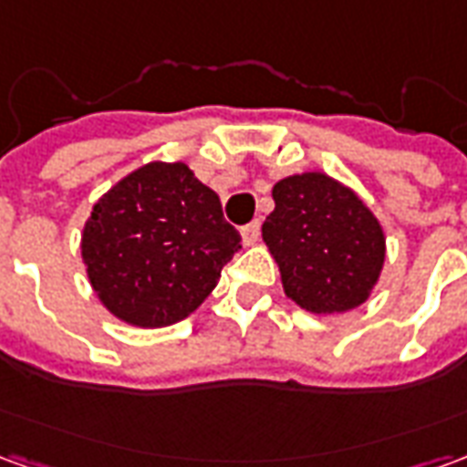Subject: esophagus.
Masks as SVG:
<instances>
[{"label": "esophagus", "mask_w": 467, "mask_h": 467, "mask_svg": "<svg viewBox=\"0 0 467 467\" xmlns=\"http://www.w3.org/2000/svg\"><path fill=\"white\" fill-rule=\"evenodd\" d=\"M240 234H243V244H254L257 243V237H260V223L254 220V223L244 224V227H240Z\"/></svg>", "instance_id": "1"}]
</instances>
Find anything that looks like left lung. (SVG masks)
Segmentation results:
<instances>
[{
    "label": "left lung",
    "mask_w": 467,
    "mask_h": 467,
    "mask_svg": "<svg viewBox=\"0 0 467 467\" xmlns=\"http://www.w3.org/2000/svg\"><path fill=\"white\" fill-rule=\"evenodd\" d=\"M263 240L285 295L313 315L348 313L375 290L385 233L360 194L325 172L290 174L273 187Z\"/></svg>",
    "instance_id": "1"
}]
</instances>
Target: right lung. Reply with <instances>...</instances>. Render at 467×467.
Segmentation results:
<instances>
[{"label":"right lung","instance_id":"right-lung-1","mask_svg":"<svg viewBox=\"0 0 467 467\" xmlns=\"http://www.w3.org/2000/svg\"><path fill=\"white\" fill-rule=\"evenodd\" d=\"M92 290L117 320L167 327L192 315L243 247L214 190L184 162H147L112 184L82 227Z\"/></svg>","mask_w":467,"mask_h":467}]
</instances>
